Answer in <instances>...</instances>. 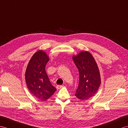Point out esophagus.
Instances as JSON below:
<instances>
[{
    "label": "esophagus",
    "instance_id": "obj_1",
    "mask_svg": "<svg viewBox=\"0 0 128 128\" xmlns=\"http://www.w3.org/2000/svg\"><path fill=\"white\" fill-rule=\"evenodd\" d=\"M63 86H60V85H58V86H57V89H61V88H63Z\"/></svg>",
    "mask_w": 128,
    "mask_h": 128
}]
</instances>
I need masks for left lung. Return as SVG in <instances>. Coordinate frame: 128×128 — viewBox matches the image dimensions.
Here are the masks:
<instances>
[{
    "label": "left lung",
    "mask_w": 128,
    "mask_h": 128,
    "mask_svg": "<svg viewBox=\"0 0 128 128\" xmlns=\"http://www.w3.org/2000/svg\"><path fill=\"white\" fill-rule=\"evenodd\" d=\"M72 60L80 74V81L75 96L80 100H87L94 96L101 83L97 64L90 52H80Z\"/></svg>",
    "instance_id": "8db88e82"
}]
</instances>
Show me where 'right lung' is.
I'll return each instance as SVG.
<instances>
[{"instance_id": "right-lung-1", "label": "right lung", "mask_w": 128, "mask_h": 128, "mask_svg": "<svg viewBox=\"0 0 128 128\" xmlns=\"http://www.w3.org/2000/svg\"><path fill=\"white\" fill-rule=\"evenodd\" d=\"M48 60L49 58L45 52H36L29 61L25 72L28 89L35 97L42 101L48 100L57 90L51 84L45 71Z\"/></svg>"}]
</instances>
